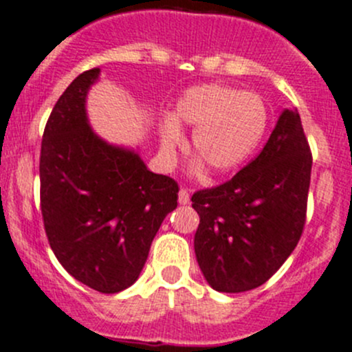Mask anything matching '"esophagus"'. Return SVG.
<instances>
[{
    "label": "esophagus",
    "mask_w": 352,
    "mask_h": 352,
    "mask_svg": "<svg viewBox=\"0 0 352 352\" xmlns=\"http://www.w3.org/2000/svg\"><path fill=\"white\" fill-rule=\"evenodd\" d=\"M178 200H179V204H182V206H186V204L190 202V193H188V190H185V188L179 190Z\"/></svg>",
    "instance_id": "esophagus-1"
}]
</instances>
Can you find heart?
Listing matches in <instances>:
<instances>
[{
	"mask_svg": "<svg viewBox=\"0 0 352 352\" xmlns=\"http://www.w3.org/2000/svg\"><path fill=\"white\" fill-rule=\"evenodd\" d=\"M270 112L257 93L224 85L190 88L178 100L173 119L160 124V146L170 155L183 145L179 129H195L193 152L212 174H228L250 159L266 135Z\"/></svg>",
	"mask_w": 352,
	"mask_h": 352,
	"instance_id": "obj_1",
	"label": "heart"
}]
</instances>
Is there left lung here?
<instances>
[{"mask_svg": "<svg viewBox=\"0 0 352 352\" xmlns=\"http://www.w3.org/2000/svg\"><path fill=\"white\" fill-rule=\"evenodd\" d=\"M309 143L297 109H285L259 155L230 182L199 190L195 256L217 292L261 287L292 254L306 224Z\"/></svg>", "mask_w": 352, "mask_h": 352, "instance_id": "1", "label": "left lung"}]
</instances>
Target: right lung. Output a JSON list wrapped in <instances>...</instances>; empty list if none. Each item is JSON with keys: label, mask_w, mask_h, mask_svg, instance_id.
Instances as JSON below:
<instances>
[{"label": "right lung", "mask_w": 352, "mask_h": 352, "mask_svg": "<svg viewBox=\"0 0 352 352\" xmlns=\"http://www.w3.org/2000/svg\"><path fill=\"white\" fill-rule=\"evenodd\" d=\"M100 69L79 74L46 122L39 157L41 214L58 263L78 282L117 294L138 280L178 183L146 169L135 150L89 128L86 96Z\"/></svg>", "instance_id": "right-lung-1"}]
</instances>
